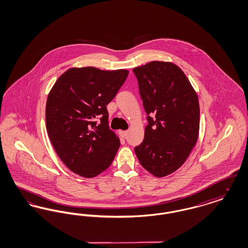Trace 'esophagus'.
Segmentation results:
<instances>
[{
  "instance_id": "esophagus-1",
  "label": "esophagus",
  "mask_w": 248,
  "mask_h": 248,
  "mask_svg": "<svg viewBox=\"0 0 248 248\" xmlns=\"http://www.w3.org/2000/svg\"><path fill=\"white\" fill-rule=\"evenodd\" d=\"M119 134L122 138H126L127 135H128V131H123V130H120L119 131Z\"/></svg>"
}]
</instances>
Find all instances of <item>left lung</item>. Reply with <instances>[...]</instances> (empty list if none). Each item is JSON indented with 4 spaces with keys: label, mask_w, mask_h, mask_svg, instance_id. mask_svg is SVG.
I'll return each mask as SVG.
<instances>
[{
    "label": "left lung",
    "mask_w": 248,
    "mask_h": 248,
    "mask_svg": "<svg viewBox=\"0 0 248 248\" xmlns=\"http://www.w3.org/2000/svg\"><path fill=\"white\" fill-rule=\"evenodd\" d=\"M133 71L138 79L149 124L144 140L135 148L140 165L154 177L172 174L188 159L200 128L196 91L172 62L152 61Z\"/></svg>",
    "instance_id": "obj_1"
}]
</instances>
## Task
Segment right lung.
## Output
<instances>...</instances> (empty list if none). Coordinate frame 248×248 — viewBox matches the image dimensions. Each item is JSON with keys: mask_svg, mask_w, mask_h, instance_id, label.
<instances>
[{"mask_svg": "<svg viewBox=\"0 0 248 248\" xmlns=\"http://www.w3.org/2000/svg\"><path fill=\"white\" fill-rule=\"evenodd\" d=\"M127 70L71 68L48 94L46 129L60 160L81 177H96L111 165L120 147L109 129L107 105L125 82ZM101 120L99 124L94 119Z\"/></svg>", "mask_w": 248, "mask_h": 248, "instance_id": "right-lung-1", "label": "right lung"}]
</instances>
